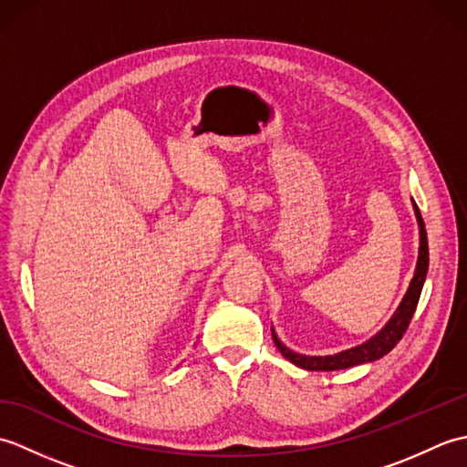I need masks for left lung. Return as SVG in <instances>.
<instances>
[{"label":"left lung","mask_w":467,"mask_h":467,"mask_svg":"<svg viewBox=\"0 0 467 467\" xmlns=\"http://www.w3.org/2000/svg\"><path fill=\"white\" fill-rule=\"evenodd\" d=\"M415 216H418V223H420L418 266H415V275H413V279L410 283V289H408V293H405L400 309L395 311V315L391 317V321L387 323L383 329L373 337V339H369L359 347H355V349L343 351L339 355H329V357H305V355H299V353H293V351L286 349V347L279 339H276V335L273 333V341H275L276 347H279V351L283 353L285 359H289L296 367H301V369H309V371L347 369V367L379 359V357L389 353L393 347L401 341V337H403L405 331H408L410 321H411V317L415 313V306H418L425 275H428V265H430L428 233H425V224H423V218L420 214L418 206H415Z\"/></svg>","instance_id":"8db88e82"}]
</instances>
